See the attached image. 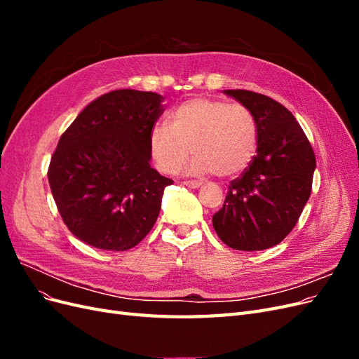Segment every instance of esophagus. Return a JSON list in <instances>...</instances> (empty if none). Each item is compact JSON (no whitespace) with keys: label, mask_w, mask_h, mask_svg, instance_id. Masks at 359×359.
<instances>
[{"label":"esophagus","mask_w":359,"mask_h":359,"mask_svg":"<svg viewBox=\"0 0 359 359\" xmlns=\"http://www.w3.org/2000/svg\"><path fill=\"white\" fill-rule=\"evenodd\" d=\"M182 184H184V186L190 187V189H199L202 186L201 181H184Z\"/></svg>","instance_id":"esophagus-1"}]
</instances>
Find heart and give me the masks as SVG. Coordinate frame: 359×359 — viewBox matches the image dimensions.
Masks as SVG:
<instances>
[{
	"mask_svg": "<svg viewBox=\"0 0 359 359\" xmlns=\"http://www.w3.org/2000/svg\"><path fill=\"white\" fill-rule=\"evenodd\" d=\"M257 149V126L243 104L198 97L172 112L168 126L149 132V153L161 172H177L190 156L194 175L214 172L227 178L241 173Z\"/></svg>",
	"mask_w": 359,
	"mask_h": 359,
	"instance_id": "1",
	"label": "heart"
}]
</instances>
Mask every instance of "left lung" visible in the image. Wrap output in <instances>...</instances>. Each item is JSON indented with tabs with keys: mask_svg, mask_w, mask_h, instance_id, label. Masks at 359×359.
Wrapping results in <instances>:
<instances>
[{
	"mask_svg": "<svg viewBox=\"0 0 359 359\" xmlns=\"http://www.w3.org/2000/svg\"><path fill=\"white\" fill-rule=\"evenodd\" d=\"M223 93L253 114L257 154L231 182L223 208L212 215V226L231 248L265 250L280 244L295 227L310 198L316 158L301 126L283 104L247 90Z\"/></svg>",
	"mask_w": 359,
	"mask_h": 359,
	"instance_id": "8db88e82",
	"label": "left lung"
}]
</instances>
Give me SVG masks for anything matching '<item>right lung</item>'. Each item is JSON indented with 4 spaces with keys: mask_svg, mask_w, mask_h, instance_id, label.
Wrapping results in <instances>:
<instances>
[{
    "mask_svg": "<svg viewBox=\"0 0 359 359\" xmlns=\"http://www.w3.org/2000/svg\"><path fill=\"white\" fill-rule=\"evenodd\" d=\"M157 93L100 95L60 137L48 180L69 231L82 243L124 252L153 229L172 180L151 168L149 132L165 112Z\"/></svg>",
    "mask_w": 359,
    "mask_h": 359,
    "instance_id": "right-lung-1",
    "label": "right lung"
}]
</instances>
